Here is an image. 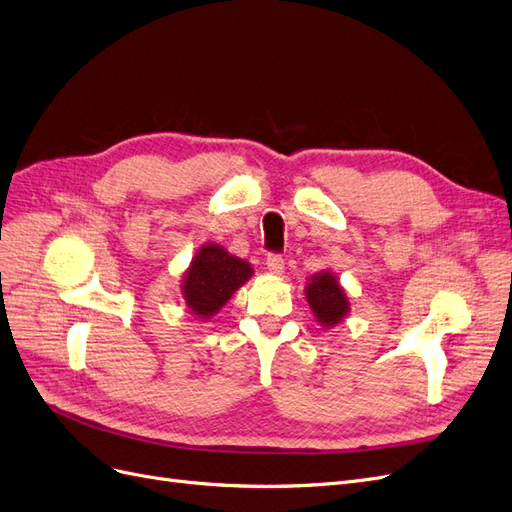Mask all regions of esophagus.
<instances>
[{
    "label": "esophagus",
    "instance_id": "1",
    "mask_svg": "<svg viewBox=\"0 0 512 512\" xmlns=\"http://www.w3.org/2000/svg\"><path fill=\"white\" fill-rule=\"evenodd\" d=\"M266 266H268L270 274H282V272H285V259H282V255L272 253L266 259Z\"/></svg>",
    "mask_w": 512,
    "mask_h": 512
}]
</instances>
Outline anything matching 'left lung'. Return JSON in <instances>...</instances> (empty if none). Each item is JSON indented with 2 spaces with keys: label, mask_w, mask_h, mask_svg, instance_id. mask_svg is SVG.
Segmentation results:
<instances>
[{
  "label": "left lung",
  "mask_w": 512,
  "mask_h": 512,
  "mask_svg": "<svg viewBox=\"0 0 512 512\" xmlns=\"http://www.w3.org/2000/svg\"><path fill=\"white\" fill-rule=\"evenodd\" d=\"M306 299L318 323L327 329L342 323L350 312L348 295L333 276V272L314 274L306 287Z\"/></svg>",
  "instance_id": "1"
}]
</instances>
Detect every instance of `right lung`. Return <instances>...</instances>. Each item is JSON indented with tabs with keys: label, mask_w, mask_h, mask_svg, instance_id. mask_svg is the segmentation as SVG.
I'll return each instance as SVG.
<instances>
[{
	"label": "right lung",
	"mask_w": 512,
	"mask_h": 512,
	"mask_svg": "<svg viewBox=\"0 0 512 512\" xmlns=\"http://www.w3.org/2000/svg\"><path fill=\"white\" fill-rule=\"evenodd\" d=\"M251 276V263L208 242L185 270L181 285L185 306L200 318H211Z\"/></svg>",
	"instance_id": "right-lung-1"
}]
</instances>
